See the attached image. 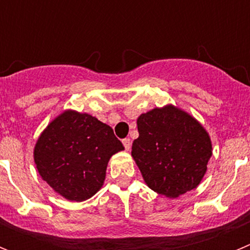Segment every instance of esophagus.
I'll return each mask as SVG.
<instances>
[{"mask_svg": "<svg viewBox=\"0 0 250 250\" xmlns=\"http://www.w3.org/2000/svg\"><path fill=\"white\" fill-rule=\"evenodd\" d=\"M123 144H124V147H125V150H130V147H131V140H130L129 138L124 139Z\"/></svg>", "mask_w": 250, "mask_h": 250, "instance_id": "34e87169", "label": "esophagus"}]
</instances>
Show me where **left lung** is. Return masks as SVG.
Listing matches in <instances>:
<instances>
[{
	"label": "left lung",
	"mask_w": 250,
	"mask_h": 250,
	"mask_svg": "<svg viewBox=\"0 0 250 250\" xmlns=\"http://www.w3.org/2000/svg\"><path fill=\"white\" fill-rule=\"evenodd\" d=\"M131 155L150 189L176 198L199 185L211 156L208 132L173 105L141 114Z\"/></svg>",
	"instance_id": "left-lung-1"
}]
</instances>
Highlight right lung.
I'll return each mask as SVG.
<instances>
[{
	"instance_id": "1",
	"label": "right lung",
	"mask_w": 250,
	"mask_h": 250,
	"mask_svg": "<svg viewBox=\"0 0 250 250\" xmlns=\"http://www.w3.org/2000/svg\"><path fill=\"white\" fill-rule=\"evenodd\" d=\"M121 150L123 144L109 125L67 110L41 134L34 158L41 178L56 193L83 202L100 190L110 158Z\"/></svg>"
}]
</instances>
